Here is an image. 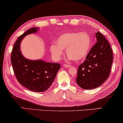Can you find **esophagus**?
<instances>
[{"instance_id": "esophagus-1", "label": "esophagus", "mask_w": 123, "mask_h": 123, "mask_svg": "<svg viewBox=\"0 0 123 123\" xmlns=\"http://www.w3.org/2000/svg\"><path fill=\"white\" fill-rule=\"evenodd\" d=\"M63 66L65 67H66V68H68V67H70V65H67V64H65V65H63Z\"/></svg>"}]
</instances>
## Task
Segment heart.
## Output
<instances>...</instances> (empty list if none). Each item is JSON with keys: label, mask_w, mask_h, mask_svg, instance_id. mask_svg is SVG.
Listing matches in <instances>:
<instances>
[{"label": "heart", "mask_w": 123, "mask_h": 123, "mask_svg": "<svg viewBox=\"0 0 123 123\" xmlns=\"http://www.w3.org/2000/svg\"><path fill=\"white\" fill-rule=\"evenodd\" d=\"M57 43L50 46V51L55 59L59 60L66 49V54L74 61H81L87 56L91 47L90 36L86 32H67L57 39Z\"/></svg>", "instance_id": "1"}]
</instances>
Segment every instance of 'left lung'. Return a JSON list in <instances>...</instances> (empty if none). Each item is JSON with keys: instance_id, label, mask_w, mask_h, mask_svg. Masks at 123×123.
<instances>
[{"instance_id": "obj_1", "label": "left lung", "mask_w": 123, "mask_h": 123, "mask_svg": "<svg viewBox=\"0 0 123 123\" xmlns=\"http://www.w3.org/2000/svg\"><path fill=\"white\" fill-rule=\"evenodd\" d=\"M95 37L97 42L77 70L76 82L83 89H93L101 85L109 76L113 63V51L108 41L98 32Z\"/></svg>"}]
</instances>
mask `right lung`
Returning a JSON list of instances; mask_svg holds the SVG:
<instances>
[{
  "label": "right lung",
  "instance_id": "1",
  "mask_svg": "<svg viewBox=\"0 0 123 123\" xmlns=\"http://www.w3.org/2000/svg\"><path fill=\"white\" fill-rule=\"evenodd\" d=\"M39 28L28 29L18 38L12 49L10 60L17 80L24 87L34 92H43L49 89L55 80L61 66L58 63L43 60H28L20 51V44L28 34L37 32Z\"/></svg>",
  "mask_w": 123,
  "mask_h": 123
}]
</instances>
